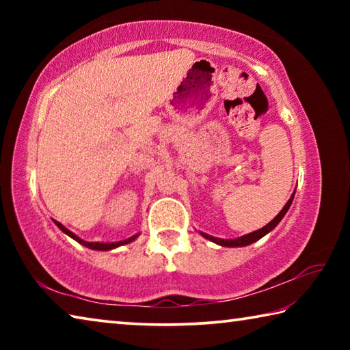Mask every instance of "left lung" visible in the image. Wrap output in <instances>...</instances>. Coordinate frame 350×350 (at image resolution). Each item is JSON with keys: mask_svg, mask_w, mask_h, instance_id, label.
Returning <instances> with one entry per match:
<instances>
[{"mask_svg": "<svg viewBox=\"0 0 350 350\" xmlns=\"http://www.w3.org/2000/svg\"><path fill=\"white\" fill-rule=\"evenodd\" d=\"M293 198H295V193L292 194V198H290V199L287 200V204L284 205V208L273 217V221H270L267 225H264L262 228L256 230V232H252V233H248V234H244V236H241V238H236V239H221V238H215V236H210V234L202 233V232H200V234H202L205 239H208V241H211V242H215V244L222 245V247H245V245H250V244H253V242L259 241L260 238H262V236L270 233L271 230H273V228L276 227V225L281 222V219H282L284 216H286V213L288 211L290 205H292Z\"/></svg>", "mask_w": 350, "mask_h": 350, "instance_id": "8db88e82", "label": "left lung"}]
</instances>
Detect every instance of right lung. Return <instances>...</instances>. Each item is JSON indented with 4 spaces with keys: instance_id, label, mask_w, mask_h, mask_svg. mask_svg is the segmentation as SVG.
<instances>
[{
    "instance_id": "right-lung-1",
    "label": "right lung",
    "mask_w": 350,
    "mask_h": 350,
    "mask_svg": "<svg viewBox=\"0 0 350 350\" xmlns=\"http://www.w3.org/2000/svg\"><path fill=\"white\" fill-rule=\"evenodd\" d=\"M55 222V225L58 228L62 230L63 233H66L69 238H72L74 241H77L79 242V244H81V245H85V247H88V248H91V250H102V252H108V250H112V248H117V247H120V245H125V244H129V242H133L135 238H137V236L140 234V233H135L134 236H131V238H128V239H123V241H118V242H88V241H83L81 238H79V236L77 234H74L72 232H70V230H68L66 227H64L63 224H60V222H57V221H54Z\"/></svg>"
}]
</instances>
